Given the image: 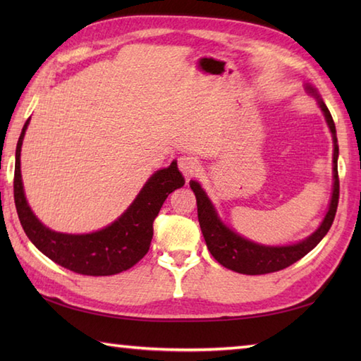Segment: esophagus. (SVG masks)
Listing matches in <instances>:
<instances>
[{
    "instance_id": "obj_1",
    "label": "esophagus",
    "mask_w": 361,
    "mask_h": 361,
    "mask_svg": "<svg viewBox=\"0 0 361 361\" xmlns=\"http://www.w3.org/2000/svg\"><path fill=\"white\" fill-rule=\"evenodd\" d=\"M178 167L185 176H192L198 171V161L192 157H181L178 159Z\"/></svg>"
}]
</instances>
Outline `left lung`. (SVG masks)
I'll return each mask as SVG.
<instances>
[{
    "label": "left lung",
    "mask_w": 361,
    "mask_h": 361,
    "mask_svg": "<svg viewBox=\"0 0 361 361\" xmlns=\"http://www.w3.org/2000/svg\"><path fill=\"white\" fill-rule=\"evenodd\" d=\"M307 90L318 99V104L324 113L327 126L331 128L334 136V192L331 206H329V211L323 224L307 239L295 245H287V247H265V245H259L243 239L242 235L231 231L228 226L221 224L216 209H214L211 200L202 189V186L194 180L189 183V186L194 190L197 198L198 221H200V228L204 242L208 245V250L220 265L229 268V270L242 274H267L283 270V268L295 264L296 260L304 257L309 251L315 248L334 224L336 206H338L340 198L338 144H336L335 122L332 119L331 111H329L326 104L323 102V99L317 94V91L312 87H307Z\"/></svg>",
    "instance_id": "left-lung-1"
}]
</instances>
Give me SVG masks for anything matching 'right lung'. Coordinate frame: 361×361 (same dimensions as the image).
I'll return each instance as SVG.
<instances>
[{
    "instance_id": "obj_1",
    "label": "right lung",
    "mask_w": 361,
    "mask_h": 361,
    "mask_svg": "<svg viewBox=\"0 0 361 361\" xmlns=\"http://www.w3.org/2000/svg\"><path fill=\"white\" fill-rule=\"evenodd\" d=\"M29 119L21 130L15 152L13 200L20 224L29 240L54 262L79 274L110 276L126 271L147 255L153 237V220L169 194L185 185L176 161L153 173L135 202L111 225L91 234H63L40 224L26 202L21 183L20 153Z\"/></svg>"
}]
</instances>
